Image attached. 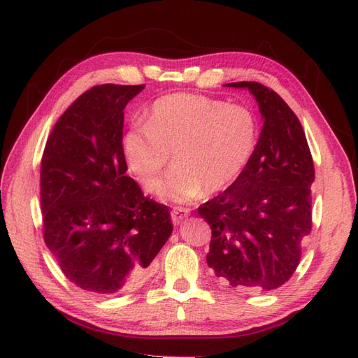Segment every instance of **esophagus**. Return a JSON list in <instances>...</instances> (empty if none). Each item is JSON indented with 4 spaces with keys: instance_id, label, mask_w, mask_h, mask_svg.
Segmentation results:
<instances>
[{
    "instance_id": "esophagus-1",
    "label": "esophagus",
    "mask_w": 358,
    "mask_h": 358,
    "mask_svg": "<svg viewBox=\"0 0 358 358\" xmlns=\"http://www.w3.org/2000/svg\"><path fill=\"white\" fill-rule=\"evenodd\" d=\"M187 215H189V209H186V208H181V206L173 208L172 214H171V217H172V223H173V224H180V223L183 222V220H185Z\"/></svg>"
}]
</instances>
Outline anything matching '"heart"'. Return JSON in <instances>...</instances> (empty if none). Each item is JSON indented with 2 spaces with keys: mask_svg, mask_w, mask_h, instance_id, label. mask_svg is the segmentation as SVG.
<instances>
[{
  "mask_svg": "<svg viewBox=\"0 0 358 358\" xmlns=\"http://www.w3.org/2000/svg\"><path fill=\"white\" fill-rule=\"evenodd\" d=\"M258 120L248 106L229 104L199 94H171L150 106L146 123L126 132L123 152L129 171L155 192L171 164L177 166L163 196L192 201L232 186L258 144Z\"/></svg>",
  "mask_w": 358,
  "mask_h": 358,
  "instance_id": "1",
  "label": "heart"
}]
</instances>
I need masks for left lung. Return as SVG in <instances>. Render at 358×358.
Listing matches in <instances>:
<instances>
[{"mask_svg":"<svg viewBox=\"0 0 358 358\" xmlns=\"http://www.w3.org/2000/svg\"><path fill=\"white\" fill-rule=\"evenodd\" d=\"M227 86L249 89L263 129L241 177L199 208L212 231L206 260L232 287L272 291L292 277L313 229L314 162L300 120L277 92L257 81Z\"/></svg>","mask_w":358,"mask_h":358,"instance_id":"obj_1","label":"left lung"}]
</instances>
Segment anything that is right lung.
Here are the masks:
<instances>
[{"label":"right lung","mask_w":358,"mask_h":358,"mask_svg":"<svg viewBox=\"0 0 358 358\" xmlns=\"http://www.w3.org/2000/svg\"><path fill=\"white\" fill-rule=\"evenodd\" d=\"M143 87L86 90L58 118L41 158L45 246L67 280L98 295L143 285L173 229L169 208L126 175L123 110Z\"/></svg>","instance_id":"1"}]
</instances>
